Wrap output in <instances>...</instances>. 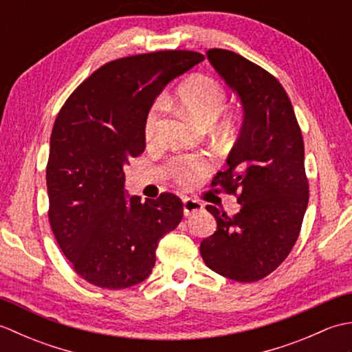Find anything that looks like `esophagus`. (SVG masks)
Returning <instances> with one entry per match:
<instances>
[{
	"instance_id": "1",
	"label": "esophagus",
	"mask_w": 352,
	"mask_h": 352,
	"mask_svg": "<svg viewBox=\"0 0 352 352\" xmlns=\"http://www.w3.org/2000/svg\"><path fill=\"white\" fill-rule=\"evenodd\" d=\"M199 210H203V204H201L199 201L192 199V198H184L183 199V213L186 216H189L192 213H197Z\"/></svg>"
}]
</instances>
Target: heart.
<instances>
[{
	"label": "heart",
	"instance_id": "1",
	"mask_svg": "<svg viewBox=\"0 0 352 352\" xmlns=\"http://www.w3.org/2000/svg\"><path fill=\"white\" fill-rule=\"evenodd\" d=\"M227 100V91L218 78L206 74H193L186 78L178 86L175 92V102L180 106L186 113H189L199 121L201 124L208 125L214 122L223 109ZM162 113L163 106L159 102L149 111L145 122V139L151 144L159 136L162 126ZM219 129L228 131L233 129L234 118L233 115H221L218 121ZM208 170V164L206 160H182L175 164L174 175L178 183L184 186H190L198 178Z\"/></svg>",
	"mask_w": 352,
	"mask_h": 352
}]
</instances>
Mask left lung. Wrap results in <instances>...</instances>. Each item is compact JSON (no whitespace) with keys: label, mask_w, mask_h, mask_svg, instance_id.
Masks as SVG:
<instances>
[{"label":"left lung","mask_w":352,"mask_h":352,"mask_svg":"<svg viewBox=\"0 0 352 352\" xmlns=\"http://www.w3.org/2000/svg\"><path fill=\"white\" fill-rule=\"evenodd\" d=\"M207 58L242 102L241 133L227 169L212 186L239 193L233 218L207 206L218 227L199 245L204 263L230 280L251 283L278 267L294 248L309 204L304 140L280 81L233 51L213 48Z\"/></svg>","instance_id":"left-lung-1"}]
</instances>
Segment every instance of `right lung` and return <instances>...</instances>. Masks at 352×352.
<instances>
[{
    "instance_id": "right-lung-1",
    "label": "right lung",
    "mask_w": 352,
    "mask_h": 352,
    "mask_svg": "<svg viewBox=\"0 0 352 352\" xmlns=\"http://www.w3.org/2000/svg\"><path fill=\"white\" fill-rule=\"evenodd\" d=\"M193 51L118 58L86 78L58 111L50 140L48 218L81 278L125 289L148 278L159 241L177 228L183 203L164 192L126 195L124 164L145 151V122L170 80L203 62Z\"/></svg>"
}]
</instances>
